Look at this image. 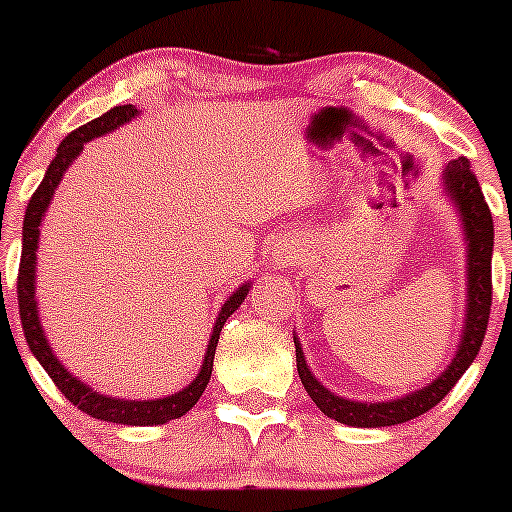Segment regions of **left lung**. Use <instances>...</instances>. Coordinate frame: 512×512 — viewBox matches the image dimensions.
<instances>
[{
    "label": "left lung",
    "mask_w": 512,
    "mask_h": 512,
    "mask_svg": "<svg viewBox=\"0 0 512 512\" xmlns=\"http://www.w3.org/2000/svg\"><path fill=\"white\" fill-rule=\"evenodd\" d=\"M443 180H446V190L451 193V198L456 200L468 240V317L456 359H453V364L433 384L423 386L416 394H409L396 401H386V404H359V401L339 399L332 391L324 389L314 379L312 371L307 369V364H304L302 347L294 342V349H297V371L304 389L312 396L314 404L319 406V411L324 416L334 418V421L359 428H379L411 421V418L426 414L428 409L441 404L443 396L458 384L463 371L473 364V359L480 352L485 329H488L490 299H493V280H490L493 215H490V208L485 203L476 173H473L471 163L466 158L451 160L446 165V170H443Z\"/></svg>",
    "instance_id": "obj_1"
}]
</instances>
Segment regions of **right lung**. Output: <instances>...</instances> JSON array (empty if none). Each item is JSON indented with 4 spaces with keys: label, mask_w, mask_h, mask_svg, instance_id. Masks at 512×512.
Returning <instances> with one entry per match:
<instances>
[{
    "label": "right lung",
    "mask_w": 512,
    "mask_h": 512,
    "mask_svg": "<svg viewBox=\"0 0 512 512\" xmlns=\"http://www.w3.org/2000/svg\"><path fill=\"white\" fill-rule=\"evenodd\" d=\"M136 113H138L136 106H131V103L111 108V111H106L103 116L84 123V126H79L76 131H71L69 136L61 141V146L56 148V156L49 163V168H46V175L39 183V188L34 190L32 200H29L27 205V215H24L17 297H19V317H22L24 337H27L29 349H32V354L39 359V364L44 366L46 374L51 376V381L59 386L61 394H64L76 409L94 418H101V421L123 423V426H153V423H165V421H173V418L185 416L195 404H198L205 386H208L210 374H213V359H215V347H218V339H220V329H223L227 317L240 307L242 299H245L247 294V287L250 285L237 289V292L225 302L223 312L218 314V322H215L213 327V337H210L208 354H205L203 369H200L198 379H195L188 389L156 401L108 399V396L96 394L94 389H89V386L81 384L79 379H74V376L64 369V364H59V359L51 354L49 344H46L44 339V332H41L39 314H36V302H34V265H36V240H39V223H41V215H44L46 208H49V200L51 195H54L56 185H59L61 175H64V170L69 168L71 160L79 156L86 141L113 131V128L126 123L128 118H133Z\"/></svg>",
    "instance_id": "obj_1"
}]
</instances>
